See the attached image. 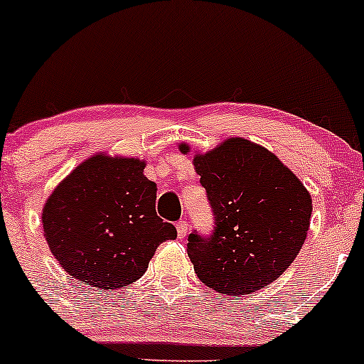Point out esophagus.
Listing matches in <instances>:
<instances>
[{"label": "esophagus", "mask_w": 364, "mask_h": 364, "mask_svg": "<svg viewBox=\"0 0 364 364\" xmlns=\"http://www.w3.org/2000/svg\"><path fill=\"white\" fill-rule=\"evenodd\" d=\"M187 234H189V225H187V222H178L177 223L178 239H186Z\"/></svg>", "instance_id": "obj_1"}]
</instances>
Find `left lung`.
Masks as SVG:
<instances>
[{
	"label": "left lung",
	"instance_id": "obj_1",
	"mask_svg": "<svg viewBox=\"0 0 364 364\" xmlns=\"http://www.w3.org/2000/svg\"><path fill=\"white\" fill-rule=\"evenodd\" d=\"M178 149L191 151L187 142ZM193 163L216 220L208 239L189 235L187 252L199 280L228 296L267 287L303 247L311 194L272 151L242 137L196 153Z\"/></svg>",
	"mask_w": 364,
	"mask_h": 364
}]
</instances>
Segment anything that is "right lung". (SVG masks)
Listing matches in <instances>:
<instances>
[{
	"instance_id": "1",
	"label": "right lung",
	"mask_w": 364,
	"mask_h": 364,
	"mask_svg": "<svg viewBox=\"0 0 364 364\" xmlns=\"http://www.w3.org/2000/svg\"><path fill=\"white\" fill-rule=\"evenodd\" d=\"M139 158L96 153L75 166L41 215L50 251L72 279L117 291L144 275L177 230L156 215V183Z\"/></svg>"
}]
</instances>
